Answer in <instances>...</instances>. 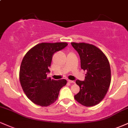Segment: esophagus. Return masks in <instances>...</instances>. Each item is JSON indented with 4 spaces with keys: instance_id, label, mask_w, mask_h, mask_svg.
Instances as JSON below:
<instances>
[{
    "instance_id": "34e87169",
    "label": "esophagus",
    "mask_w": 128,
    "mask_h": 128,
    "mask_svg": "<svg viewBox=\"0 0 128 128\" xmlns=\"http://www.w3.org/2000/svg\"><path fill=\"white\" fill-rule=\"evenodd\" d=\"M68 82L70 83V84H74V82L73 80H68Z\"/></svg>"
}]
</instances>
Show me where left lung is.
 I'll return each instance as SVG.
<instances>
[{
    "label": "left lung",
    "mask_w": 128,
    "mask_h": 128,
    "mask_svg": "<svg viewBox=\"0 0 128 128\" xmlns=\"http://www.w3.org/2000/svg\"><path fill=\"white\" fill-rule=\"evenodd\" d=\"M80 58L81 68L86 71L85 80H77L80 91L74 99L79 104L92 107L99 104L105 97L111 83V70L108 60L98 48L86 43H71Z\"/></svg>",
    "instance_id": "left-lung-1"
}]
</instances>
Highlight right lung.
<instances>
[{"label":"right lung","instance_id":"1","mask_svg":"<svg viewBox=\"0 0 128 128\" xmlns=\"http://www.w3.org/2000/svg\"><path fill=\"white\" fill-rule=\"evenodd\" d=\"M66 42L41 43L31 48L24 56L19 78L27 98L33 103L47 107L58 99L60 89L67 84L66 79L55 80L47 77L52 56L67 46Z\"/></svg>","mask_w":128,"mask_h":128}]
</instances>
